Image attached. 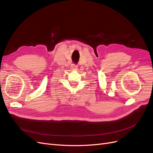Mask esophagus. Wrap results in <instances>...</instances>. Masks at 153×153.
Instances as JSON below:
<instances>
[{"mask_svg":"<svg viewBox=\"0 0 153 153\" xmlns=\"http://www.w3.org/2000/svg\"><path fill=\"white\" fill-rule=\"evenodd\" d=\"M77 67V66L76 65L72 64V69H76Z\"/></svg>","mask_w":153,"mask_h":153,"instance_id":"1","label":"esophagus"}]
</instances>
